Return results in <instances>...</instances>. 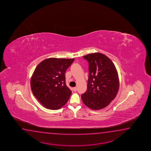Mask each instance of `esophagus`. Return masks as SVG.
I'll return each instance as SVG.
<instances>
[{"label": "esophagus", "mask_w": 151, "mask_h": 151, "mask_svg": "<svg viewBox=\"0 0 151 151\" xmlns=\"http://www.w3.org/2000/svg\"><path fill=\"white\" fill-rule=\"evenodd\" d=\"M77 87H73V90L74 91V92H76V91H77Z\"/></svg>", "instance_id": "1"}]
</instances>
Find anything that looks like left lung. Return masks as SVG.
I'll return each instance as SVG.
<instances>
[{"label": "left lung", "instance_id": "left-lung-1", "mask_svg": "<svg viewBox=\"0 0 151 151\" xmlns=\"http://www.w3.org/2000/svg\"><path fill=\"white\" fill-rule=\"evenodd\" d=\"M83 57L89 63V77L82 100L91 109H101L108 106L118 93L117 71L112 61L102 53H90Z\"/></svg>", "mask_w": 151, "mask_h": 151}]
</instances>
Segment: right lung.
<instances>
[{
	"instance_id": "obj_1",
	"label": "right lung",
	"mask_w": 151,
	"mask_h": 151,
	"mask_svg": "<svg viewBox=\"0 0 151 151\" xmlns=\"http://www.w3.org/2000/svg\"><path fill=\"white\" fill-rule=\"evenodd\" d=\"M74 59L50 58L40 63L30 80L33 94L42 106L58 110L67 103L71 90L66 85V70Z\"/></svg>"
}]
</instances>
